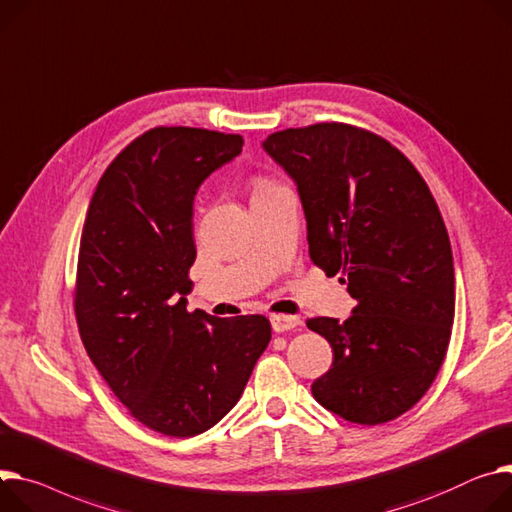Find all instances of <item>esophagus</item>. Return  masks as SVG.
<instances>
[{"label": "esophagus", "instance_id": "esophagus-1", "mask_svg": "<svg viewBox=\"0 0 512 512\" xmlns=\"http://www.w3.org/2000/svg\"><path fill=\"white\" fill-rule=\"evenodd\" d=\"M270 324L274 332H287V330H295L301 328V320L295 316H285V313H274L270 316Z\"/></svg>", "mask_w": 512, "mask_h": 512}]
</instances>
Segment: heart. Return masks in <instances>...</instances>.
<instances>
[{
  "label": "heart",
  "mask_w": 512,
  "mask_h": 512,
  "mask_svg": "<svg viewBox=\"0 0 512 512\" xmlns=\"http://www.w3.org/2000/svg\"><path fill=\"white\" fill-rule=\"evenodd\" d=\"M272 186H277V184H274L272 180H266V178H256L254 184H252V192H254V194H260V192L270 190Z\"/></svg>",
  "instance_id": "heart-1"
}]
</instances>
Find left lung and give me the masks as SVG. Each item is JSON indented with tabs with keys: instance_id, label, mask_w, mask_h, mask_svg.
Segmentation results:
<instances>
[{
	"instance_id": "8db88e82",
	"label": "left lung",
	"mask_w": 512,
	"mask_h": 512,
	"mask_svg": "<svg viewBox=\"0 0 512 512\" xmlns=\"http://www.w3.org/2000/svg\"><path fill=\"white\" fill-rule=\"evenodd\" d=\"M295 180L311 262L344 274L346 322L311 318L334 352L311 393L357 424L408 412L435 381L451 340L455 272L435 196L408 157L383 137L346 123H318L262 143Z\"/></svg>"
}]
</instances>
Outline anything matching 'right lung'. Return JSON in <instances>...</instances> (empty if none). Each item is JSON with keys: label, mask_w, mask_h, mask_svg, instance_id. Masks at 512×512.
<instances>
[{"label": "right lung", "mask_w": 512, "mask_h": 512, "mask_svg": "<svg viewBox=\"0 0 512 512\" xmlns=\"http://www.w3.org/2000/svg\"><path fill=\"white\" fill-rule=\"evenodd\" d=\"M242 135L155 127L102 174L90 201L73 307L94 367L131 416L194 437L235 404L270 342L264 316L186 309L203 180L242 153Z\"/></svg>", "instance_id": "add662e5"}]
</instances>
